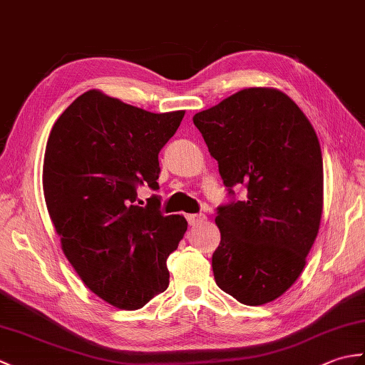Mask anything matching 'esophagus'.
<instances>
[{"mask_svg": "<svg viewBox=\"0 0 365 365\" xmlns=\"http://www.w3.org/2000/svg\"><path fill=\"white\" fill-rule=\"evenodd\" d=\"M187 220L190 226H199L207 221V216L202 213H192V215H187Z\"/></svg>", "mask_w": 365, "mask_h": 365, "instance_id": "esophagus-1", "label": "esophagus"}]
</instances>
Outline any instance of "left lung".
<instances>
[{
  "label": "left lung",
  "mask_w": 365,
  "mask_h": 365,
  "mask_svg": "<svg viewBox=\"0 0 365 365\" xmlns=\"http://www.w3.org/2000/svg\"><path fill=\"white\" fill-rule=\"evenodd\" d=\"M229 195L245 200L218 207L221 243L212 257L221 290L262 306L299 277L320 229L323 160L311 122L273 88H250L195 114Z\"/></svg>",
  "instance_id": "obj_1"
}]
</instances>
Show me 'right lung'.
Listing matches in <instances>:
<instances>
[{"mask_svg": "<svg viewBox=\"0 0 365 365\" xmlns=\"http://www.w3.org/2000/svg\"><path fill=\"white\" fill-rule=\"evenodd\" d=\"M185 111L155 114L97 89L54 122L43 158V196L61 246L81 281L114 307L136 311L169 285L166 260L187 232L163 215L158 153Z\"/></svg>", "mask_w": 365, "mask_h": 365, "instance_id": "right-lung-1", "label": "right lung"}]
</instances>
